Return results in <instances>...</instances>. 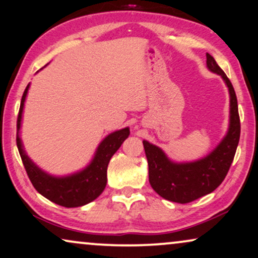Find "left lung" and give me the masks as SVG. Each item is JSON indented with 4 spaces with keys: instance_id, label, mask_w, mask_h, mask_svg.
<instances>
[{
    "instance_id": "8db88e82",
    "label": "left lung",
    "mask_w": 258,
    "mask_h": 258,
    "mask_svg": "<svg viewBox=\"0 0 258 258\" xmlns=\"http://www.w3.org/2000/svg\"><path fill=\"white\" fill-rule=\"evenodd\" d=\"M208 70L221 75L230 94L229 128L222 142L202 159L176 163L160 147L144 140L151 186L160 197L174 203H190L215 191L228 173L241 135L238 105L232 84L214 57L207 53Z\"/></svg>"
}]
</instances>
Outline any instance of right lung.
Here are the masks:
<instances>
[{
  "label": "right lung",
  "mask_w": 258,
  "mask_h": 258,
  "mask_svg": "<svg viewBox=\"0 0 258 258\" xmlns=\"http://www.w3.org/2000/svg\"><path fill=\"white\" fill-rule=\"evenodd\" d=\"M29 84L23 92L21 105H20L19 116H17V135L16 144L21 156L22 163L25 165L30 181L33 186L39 192L49 199L53 203L61 205L64 208H78L86 205L99 196L105 190L107 184V166L113 154L119 150L121 144L130 136V128L119 130L112 132L99 144L95 151L93 159L91 160L85 169L78 172L68 174V176H51L44 172L28 157L23 147L21 137H20V128H21L22 113L25 107V101L28 93Z\"/></svg>",
  "instance_id": "obj_1"
}]
</instances>
